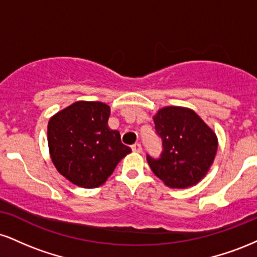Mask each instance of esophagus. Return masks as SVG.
Here are the masks:
<instances>
[{
	"instance_id": "34e87169",
	"label": "esophagus",
	"mask_w": 257,
	"mask_h": 257,
	"mask_svg": "<svg viewBox=\"0 0 257 257\" xmlns=\"http://www.w3.org/2000/svg\"><path fill=\"white\" fill-rule=\"evenodd\" d=\"M132 150L134 152H141L143 151V146H141V144H134V145L132 146Z\"/></svg>"
}]
</instances>
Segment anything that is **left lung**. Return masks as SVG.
I'll use <instances>...</instances> for the list:
<instances>
[{
	"mask_svg": "<svg viewBox=\"0 0 257 257\" xmlns=\"http://www.w3.org/2000/svg\"><path fill=\"white\" fill-rule=\"evenodd\" d=\"M153 122L163 147L159 158L147 155L155 175L172 188L198 184L214 162L216 134L193 110L180 106L158 110Z\"/></svg>",
	"mask_w": 257,
	"mask_h": 257,
	"instance_id": "1",
	"label": "left lung"
}]
</instances>
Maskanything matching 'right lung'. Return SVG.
Segmentation results:
<instances>
[{"label":"right lung","instance_id":"1","mask_svg":"<svg viewBox=\"0 0 257 257\" xmlns=\"http://www.w3.org/2000/svg\"><path fill=\"white\" fill-rule=\"evenodd\" d=\"M110 106L76 101L48 122L53 164L64 178L83 188L101 186L123 157L132 152L118 131L108 128Z\"/></svg>","mask_w":257,"mask_h":257}]
</instances>
